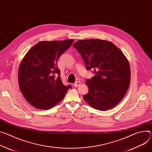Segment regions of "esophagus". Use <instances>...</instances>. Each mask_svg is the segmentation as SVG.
<instances>
[{
  "label": "esophagus",
  "instance_id": "34e87169",
  "mask_svg": "<svg viewBox=\"0 0 152 152\" xmlns=\"http://www.w3.org/2000/svg\"><path fill=\"white\" fill-rule=\"evenodd\" d=\"M80 85V82L79 81H77V82H76L75 83L73 84L74 87H79Z\"/></svg>",
  "mask_w": 152,
  "mask_h": 152
}]
</instances>
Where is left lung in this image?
Masks as SVG:
<instances>
[{"label":"left lung","instance_id":"obj_1","mask_svg":"<svg viewBox=\"0 0 152 152\" xmlns=\"http://www.w3.org/2000/svg\"><path fill=\"white\" fill-rule=\"evenodd\" d=\"M94 76L87 79L84 99L93 108L105 111L124 97L130 82V68L125 55L112 42L101 39L80 40L73 45Z\"/></svg>","mask_w":152,"mask_h":152}]
</instances>
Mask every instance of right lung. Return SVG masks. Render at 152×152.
<instances>
[{
    "mask_svg": "<svg viewBox=\"0 0 152 152\" xmlns=\"http://www.w3.org/2000/svg\"><path fill=\"white\" fill-rule=\"evenodd\" d=\"M74 40L41 41L26 54L19 68L18 80L22 94L29 104L48 110L64 98L71 85L64 86L58 61Z\"/></svg>",
    "mask_w": 152,
    "mask_h": 152,
    "instance_id": "add662e5",
    "label": "right lung"
}]
</instances>
